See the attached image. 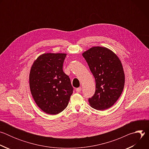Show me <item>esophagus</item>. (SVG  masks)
Listing matches in <instances>:
<instances>
[{
    "mask_svg": "<svg viewBox=\"0 0 149 149\" xmlns=\"http://www.w3.org/2000/svg\"><path fill=\"white\" fill-rule=\"evenodd\" d=\"M81 91V87H79V88H77L76 89V92L77 93H80Z\"/></svg>",
    "mask_w": 149,
    "mask_h": 149,
    "instance_id": "obj_1",
    "label": "esophagus"
}]
</instances>
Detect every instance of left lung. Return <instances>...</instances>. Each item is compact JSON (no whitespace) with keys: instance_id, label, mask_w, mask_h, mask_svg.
Listing matches in <instances>:
<instances>
[{"instance_id":"1","label":"left lung","mask_w":149,"mask_h":149,"mask_svg":"<svg viewBox=\"0 0 149 149\" xmlns=\"http://www.w3.org/2000/svg\"><path fill=\"white\" fill-rule=\"evenodd\" d=\"M95 80L94 95L88 99L91 107L98 110L108 109L120 97L125 76L118 57L110 49L94 47L82 54Z\"/></svg>"}]
</instances>
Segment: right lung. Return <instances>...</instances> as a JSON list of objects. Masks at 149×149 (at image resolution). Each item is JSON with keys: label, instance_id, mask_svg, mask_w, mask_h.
<instances>
[{"label": "right lung", "instance_id": "right-lung-1", "mask_svg": "<svg viewBox=\"0 0 149 149\" xmlns=\"http://www.w3.org/2000/svg\"><path fill=\"white\" fill-rule=\"evenodd\" d=\"M66 54H42L34 61L29 74V87L37 105L47 114L64 110L73 93L69 77L62 67Z\"/></svg>", "mask_w": 149, "mask_h": 149}]
</instances>
